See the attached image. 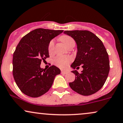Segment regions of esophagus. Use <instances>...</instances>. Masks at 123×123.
<instances>
[{
  "instance_id": "34e87169",
  "label": "esophagus",
  "mask_w": 123,
  "mask_h": 123,
  "mask_svg": "<svg viewBox=\"0 0 123 123\" xmlns=\"http://www.w3.org/2000/svg\"><path fill=\"white\" fill-rule=\"evenodd\" d=\"M61 74H68V73H69V71L68 70H62L61 71Z\"/></svg>"
}]
</instances>
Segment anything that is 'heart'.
Wrapping results in <instances>:
<instances>
[{
  "mask_svg": "<svg viewBox=\"0 0 123 123\" xmlns=\"http://www.w3.org/2000/svg\"><path fill=\"white\" fill-rule=\"evenodd\" d=\"M60 40L67 47L70 46L75 45V40L70 36L63 35L60 37ZM54 41L53 40H50L48 46V50L49 53H52L53 51ZM72 61V58L69 56H63V55H58L54 59V63L57 66L60 68H65Z\"/></svg>",
  "mask_w": 123,
  "mask_h": 123,
  "instance_id": "b5f03b06",
  "label": "heart"
}]
</instances>
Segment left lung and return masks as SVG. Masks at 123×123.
I'll return each mask as SVG.
<instances>
[{
  "label": "left lung",
  "mask_w": 123,
  "mask_h": 123,
  "mask_svg": "<svg viewBox=\"0 0 123 123\" xmlns=\"http://www.w3.org/2000/svg\"><path fill=\"white\" fill-rule=\"evenodd\" d=\"M64 33L70 36L77 45L78 52L74 62L71 66L83 70L75 75L74 81L70 82L71 89L84 96L94 94L105 83L110 71L108 54L103 43L91 32L86 30L66 31Z\"/></svg>",
  "instance_id": "8db88e82"
}]
</instances>
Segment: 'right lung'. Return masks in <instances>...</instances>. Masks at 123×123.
Listing matches in <instances>:
<instances>
[{"mask_svg":"<svg viewBox=\"0 0 123 123\" xmlns=\"http://www.w3.org/2000/svg\"><path fill=\"white\" fill-rule=\"evenodd\" d=\"M63 30L36 29L20 40L13 54L14 80L26 95L37 98L49 91L60 70L52 65L47 70L40 68L41 61L49 58L48 46L50 40Z\"/></svg>","mask_w":123,"mask_h":123,"instance_id":"right-lung-1","label":"right lung"}]
</instances>
